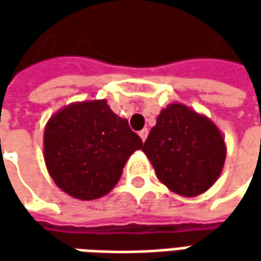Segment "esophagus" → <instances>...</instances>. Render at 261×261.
<instances>
[{
    "label": "esophagus",
    "instance_id": "obj_1",
    "mask_svg": "<svg viewBox=\"0 0 261 261\" xmlns=\"http://www.w3.org/2000/svg\"><path fill=\"white\" fill-rule=\"evenodd\" d=\"M139 136H141V139L145 142V139H146V136H148V129H142L141 132H139Z\"/></svg>",
    "mask_w": 261,
    "mask_h": 261
}]
</instances>
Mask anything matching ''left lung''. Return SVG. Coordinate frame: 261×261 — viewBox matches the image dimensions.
Listing matches in <instances>:
<instances>
[{
	"mask_svg": "<svg viewBox=\"0 0 261 261\" xmlns=\"http://www.w3.org/2000/svg\"><path fill=\"white\" fill-rule=\"evenodd\" d=\"M142 151L158 180L185 197L202 195L215 185L226 156L218 126L181 103L161 110Z\"/></svg>",
	"mask_w": 261,
	"mask_h": 261,
	"instance_id": "8db88e82",
	"label": "left lung"
}]
</instances>
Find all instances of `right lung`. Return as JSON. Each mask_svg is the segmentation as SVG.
Wrapping results in <instances>:
<instances>
[{"instance_id":"1","label":"right lung","mask_w":261,"mask_h":261,"mask_svg":"<svg viewBox=\"0 0 261 261\" xmlns=\"http://www.w3.org/2000/svg\"><path fill=\"white\" fill-rule=\"evenodd\" d=\"M141 138L106 100L72 103L52 116L43 132L46 168L55 185L80 200L107 195Z\"/></svg>"}]
</instances>
